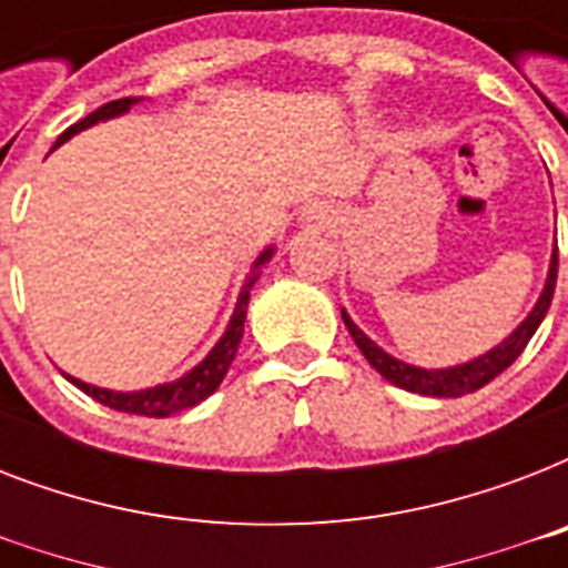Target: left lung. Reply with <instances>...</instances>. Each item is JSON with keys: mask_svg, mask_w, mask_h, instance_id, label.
I'll use <instances>...</instances> for the list:
<instances>
[{"mask_svg": "<svg viewBox=\"0 0 568 568\" xmlns=\"http://www.w3.org/2000/svg\"><path fill=\"white\" fill-rule=\"evenodd\" d=\"M555 285H557V250L551 256V271H548V283L546 292L539 294L537 306L530 310V315L521 321L513 336H507L498 347H493L489 354L477 356L471 363L457 365V368H442V372H427V368H415V365H406L395 356H388L386 351H379L372 338L365 336L363 329L356 327L354 321L347 318V312H342L345 318V327L351 329L356 347L363 351V356L372 363V368L377 374L395 383L397 388H406V392H418V395H430V397H463L468 392H477L484 388L489 379H495L501 372H507L516 359L521 356V351L528 347V342L534 338V333L539 329L542 318H546L548 306H551V297H555Z\"/></svg>", "mask_w": 568, "mask_h": 568, "instance_id": "left-lung-1", "label": "left lung"}]
</instances>
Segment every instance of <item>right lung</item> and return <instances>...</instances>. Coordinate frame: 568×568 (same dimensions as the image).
Here are the masks:
<instances>
[{
  "label": "right lung",
  "instance_id": "add662e5",
  "mask_svg": "<svg viewBox=\"0 0 568 568\" xmlns=\"http://www.w3.org/2000/svg\"><path fill=\"white\" fill-rule=\"evenodd\" d=\"M141 102V97H123V100H111L105 105H100L97 111H91L88 118H82L79 123L61 132L55 141L58 144H64L67 138L75 135V132H82V129L93 126V123H100V120H109V118H118L123 111H129V105H135ZM274 256V247H267L262 256L256 258V265H253V274L247 276V283L241 288V297H239V306L232 312V321L223 338L214 345V351L205 356L203 363L196 365L194 372H189L185 377H180L176 383H164V386H153V388H144V392H109V388H100V386H88L82 379L75 377H67L73 383L75 388H82L84 395H91L93 400H100L102 406H111V409H118V413H132V415H146V418H168L173 413H182V409H191L196 406L200 400L212 395L214 388L221 386V379L226 377L230 372L232 359L239 354V345H241V336H244V318H247V303H250V288L256 285L258 280V267L265 265L267 258Z\"/></svg>",
  "mask_w": 568,
  "mask_h": 568
}]
</instances>
